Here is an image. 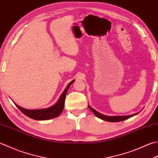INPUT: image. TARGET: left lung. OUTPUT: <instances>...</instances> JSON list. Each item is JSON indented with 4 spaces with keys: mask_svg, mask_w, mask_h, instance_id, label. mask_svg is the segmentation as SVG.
I'll return each mask as SVG.
<instances>
[{
    "mask_svg": "<svg viewBox=\"0 0 158 158\" xmlns=\"http://www.w3.org/2000/svg\"><path fill=\"white\" fill-rule=\"evenodd\" d=\"M89 109L94 114V115L98 117V118L102 119L103 120H106V121L107 122H120V121H123V120H125L126 119H128L129 118H131L132 116H134L139 113H135L134 114H131V115H127V116H106L104 115V114H102L99 112H98L97 111H96L93 108H92L90 106H88Z\"/></svg>",
    "mask_w": 158,
    "mask_h": 158,
    "instance_id": "1",
    "label": "left lung"
}]
</instances>
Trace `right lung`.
<instances>
[{
    "label": "right lung",
    "mask_w": 158,
    "mask_h": 158,
    "mask_svg": "<svg viewBox=\"0 0 158 158\" xmlns=\"http://www.w3.org/2000/svg\"><path fill=\"white\" fill-rule=\"evenodd\" d=\"M74 81H75V80H73L72 81H70L69 83V85H67L66 89H64L62 94H61L60 97L58 99L57 103L51 107L40 110H28L24 109L23 107H21L19 106H18L17 104L15 103V106H16L24 114H25L27 116L34 120H46L56 118V117L60 116V114L62 112L64 107L65 98H66L67 92L69 90L70 86Z\"/></svg>",
    "instance_id": "add662e5"
}]
</instances>
